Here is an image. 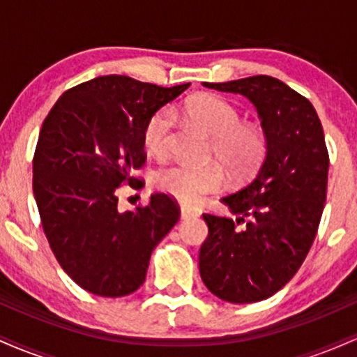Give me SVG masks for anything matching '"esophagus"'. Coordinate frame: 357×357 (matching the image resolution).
I'll return each instance as SVG.
<instances>
[{
    "mask_svg": "<svg viewBox=\"0 0 357 357\" xmlns=\"http://www.w3.org/2000/svg\"><path fill=\"white\" fill-rule=\"evenodd\" d=\"M199 213L198 210H195V208H190V206H181V218L186 220V218H191V216H198Z\"/></svg>",
    "mask_w": 357,
    "mask_h": 357,
    "instance_id": "esophagus-1",
    "label": "esophagus"
}]
</instances>
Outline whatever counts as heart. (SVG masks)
<instances>
[{"label": "heart", "instance_id": "1", "mask_svg": "<svg viewBox=\"0 0 357 357\" xmlns=\"http://www.w3.org/2000/svg\"><path fill=\"white\" fill-rule=\"evenodd\" d=\"M186 112L195 124L215 137L211 151L233 174H247L258 165L267 147L265 134L257 126L241 124L240 112L230 102L206 93L188 102ZM173 109H159L144 127L146 149L158 158L167 154L173 141ZM223 181V171L215 162H173L161 167L154 176L159 190L188 204L199 203L204 195L220 190Z\"/></svg>", "mask_w": 357, "mask_h": 357}]
</instances>
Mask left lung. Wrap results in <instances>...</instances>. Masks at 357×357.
<instances>
[{
    "label": "left lung",
    "instance_id": "1",
    "mask_svg": "<svg viewBox=\"0 0 357 357\" xmlns=\"http://www.w3.org/2000/svg\"><path fill=\"white\" fill-rule=\"evenodd\" d=\"M204 87L245 96L261 119L267 153L243 188L223 196L230 216L203 213L204 285L221 301L252 304L278 292L304 264L327 195L329 153L317 112L304 96L268 75ZM245 222L241 229L234 225Z\"/></svg>",
    "mask_w": 357,
    "mask_h": 357
}]
</instances>
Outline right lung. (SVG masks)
<instances>
[{
    "mask_svg": "<svg viewBox=\"0 0 357 357\" xmlns=\"http://www.w3.org/2000/svg\"><path fill=\"white\" fill-rule=\"evenodd\" d=\"M190 84L166 89L104 75L68 89L45 117L33 155V195L60 267L82 289L124 297L144 284L151 253L178 223L179 206L155 192L134 211L117 190L136 186L144 127Z\"/></svg>",
    "mask_w": 357,
    "mask_h": 357,
    "instance_id": "right-lung-1",
    "label": "right lung"
}]
</instances>
